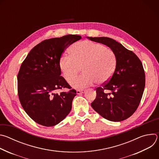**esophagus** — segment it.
I'll return each mask as SVG.
<instances>
[{
	"label": "esophagus",
	"instance_id": "34e87169",
	"mask_svg": "<svg viewBox=\"0 0 159 159\" xmlns=\"http://www.w3.org/2000/svg\"><path fill=\"white\" fill-rule=\"evenodd\" d=\"M84 93V90H77V94L79 95H80Z\"/></svg>",
	"mask_w": 159,
	"mask_h": 159
}]
</instances>
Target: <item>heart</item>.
<instances>
[{"mask_svg":"<svg viewBox=\"0 0 159 159\" xmlns=\"http://www.w3.org/2000/svg\"><path fill=\"white\" fill-rule=\"evenodd\" d=\"M70 56H62L60 68L65 79L70 84L81 70L84 74L73 83L77 89H83L95 82L103 84L114 74L117 58L115 52L104 45L90 41H81L74 44Z\"/></svg>","mask_w":159,"mask_h":159,"instance_id":"b5f03b06","label":"heart"}]
</instances>
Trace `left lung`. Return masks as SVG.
Masks as SVG:
<instances>
[{
	"mask_svg": "<svg viewBox=\"0 0 159 159\" xmlns=\"http://www.w3.org/2000/svg\"><path fill=\"white\" fill-rule=\"evenodd\" d=\"M106 45L115 52V71L102 87L96 89L92 107L105 119L121 121L130 117L138 108L145 85L143 65L133 52L116 40L107 37H87ZM108 91L109 93L106 92Z\"/></svg>",
	"mask_w": 159,
	"mask_h": 159,
	"instance_id": "left-lung-1",
	"label": "left lung"
}]
</instances>
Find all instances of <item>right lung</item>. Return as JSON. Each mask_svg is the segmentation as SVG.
<instances>
[{
	"mask_svg": "<svg viewBox=\"0 0 159 159\" xmlns=\"http://www.w3.org/2000/svg\"><path fill=\"white\" fill-rule=\"evenodd\" d=\"M79 35L69 34L44 40L38 44L22 63L17 75L18 96L22 107L36 123L53 126L69 114L76 90L55 93L61 88L71 89L60 76L61 54Z\"/></svg>",
	"mask_w": 159,
	"mask_h": 159,
	"instance_id": "add662e5",
	"label": "right lung"
}]
</instances>
